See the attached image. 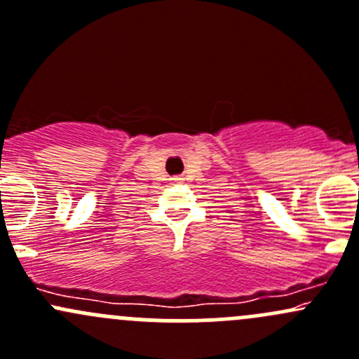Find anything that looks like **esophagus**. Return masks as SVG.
Here are the masks:
<instances>
[{"instance_id":"1","label":"esophagus","mask_w":359,"mask_h":359,"mask_svg":"<svg viewBox=\"0 0 359 359\" xmlns=\"http://www.w3.org/2000/svg\"><path fill=\"white\" fill-rule=\"evenodd\" d=\"M171 181L172 183H183V178H181V176H172Z\"/></svg>"}]
</instances>
